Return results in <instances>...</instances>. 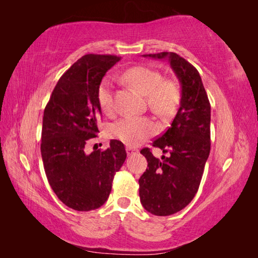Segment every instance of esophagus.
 <instances>
[{
    "instance_id": "34e87169",
    "label": "esophagus",
    "mask_w": 258,
    "mask_h": 258,
    "mask_svg": "<svg viewBox=\"0 0 258 258\" xmlns=\"http://www.w3.org/2000/svg\"><path fill=\"white\" fill-rule=\"evenodd\" d=\"M126 152H127V155H133V154H136V153L139 152V150L133 146H126Z\"/></svg>"
}]
</instances>
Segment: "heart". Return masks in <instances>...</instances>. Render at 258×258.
I'll use <instances>...</instances> for the list:
<instances>
[{
  "instance_id": "obj_1",
  "label": "heart",
  "mask_w": 258,
  "mask_h": 258,
  "mask_svg": "<svg viewBox=\"0 0 258 258\" xmlns=\"http://www.w3.org/2000/svg\"><path fill=\"white\" fill-rule=\"evenodd\" d=\"M125 81L147 95L151 108L163 117L173 115L179 103V90L176 83L164 80L163 75L146 67H135L126 71ZM113 87L109 80H104L97 91V101L104 113L113 111ZM158 131L156 123L150 117H123L109 126L111 138L128 146H136L154 136Z\"/></svg>"
}]
</instances>
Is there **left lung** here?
Segmentation results:
<instances>
[{
	"label": "left lung",
	"mask_w": 258,
	"mask_h": 258,
	"mask_svg": "<svg viewBox=\"0 0 258 258\" xmlns=\"http://www.w3.org/2000/svg\"><path fill=\"white\" fill-rule=\"evenodd\" d=\"M167 59L180 84V103L171 127L153 142L169 156L162 161L143 149L147 168L139 179L140 199L153 215L167 216L187 206L199 190L211 151V104L201 75L193 65L173 52L144 54Z\"/></svg>",
	"instance_id": "left-lung-1"
}]
</instances>
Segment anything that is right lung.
<instances>
[{
	"mask_svg": "<svg viewBox=\"0 0 258 258\" xmlns=\"http://www.w3.org/2000/svg\"><path fill=\"white\" fill-rule=\"evenodd\" d=\"M119 59L96 54L82 56L58 80L44 109L41 154L46 177L58 200L75 211L101 207L111 193L115 173L125 162V147L117 140L109 142L105 151H84L98 133V87Z\"/></svg>",
	"mask_w": 258,
	"mask_h": 258,
	"instance_id": "1",
	"label": "right lung"
}]
</instances>
